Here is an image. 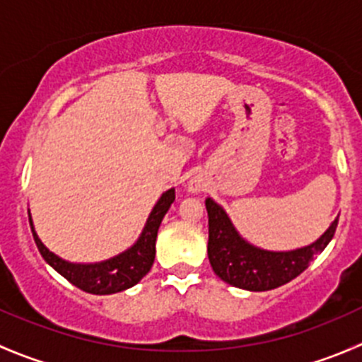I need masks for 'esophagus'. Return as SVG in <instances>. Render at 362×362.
I'll return each instance as SVG.
<instances>
[{
	"instance_id": "34e87169",
	"label": "esophagus",
	"mask_w": 362,
	"mask_h": 362,
	"mask_svg": "<svg viewBox=\"0 0 362 362\" xmlns=\"http://www.w3.org/2000/svg\"><path fill=\"white\" fill-rule=\"evenodd\" d=\"M202 191H203V185L199 184L198 180L189 182V192H192V194H199Z\"/></svg>"
}]
</instances>
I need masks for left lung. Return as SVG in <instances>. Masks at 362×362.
Here are the masks:
<instances>
[{"mask_svg":"<svg viewBox=\"0 0 362 362\" xmlns=\"http://www.w3.org/2000/svg\"><path fill=\"white\" fill-rule=\"evenodd\" d=\"M208 259L215 275L238 289L272 291L301 275L313 255L320 254L333 240L338 217L320 238L294 250H266L247 242L224 208L208 198Z\"/></svg>","mask_w":362,"mask_h":362,"instance_id":"1","label":"left lung"}]
</instances>
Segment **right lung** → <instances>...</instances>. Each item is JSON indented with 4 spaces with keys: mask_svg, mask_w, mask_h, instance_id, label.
<instances>
[{
    "mask_svg": "<svg viewBox=\"0 0 362 362\" xmlns=\"http://www.w3.org/2000/svg\"><path fill=\"white\" fill-rule=\"evenodd\" d=\"M173 202L175 189L171 187L166 192H163L158 203L154 204V208H152L151 215H148L147 222L144 226V231L138 236L136 242L129 249L113 255V257L107 259V261L100 262H69L66 259L59 257L54 252H50L43 245L38 235H36L31 214L28 210L29 226H31L33 238H35V243L38 247L42 257L45 259L47 264L52 266L68 282H71L73 286L89 294H115L136 286L151 272L156 257V238H158L159 226Z\"/></svg>",
    "mask_w": 362,
    "mask_h": 362,
    "instance_id": "add662e5",
    "label": "right lung"
}]
</instances>
